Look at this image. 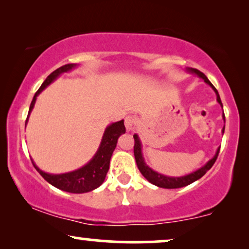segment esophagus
<instances>
[{
  "label": "esophagus",
  "mask_w": 249,
  "mask_h": 249,
  "mask_svg": "<svg viewBox=\"0 0 249 249\" xmlns=\"http://www.w3.org/2000/svg\"><path fill=\"white\" fill-rule=\"evenodd\" d=\"M136 124H137V119L135 117H132V115H128V117H125L124 125H125V129H127V131H131L132 129L135 128Z\"/></svg>",
  "instance_id": "obj_1"
}]
</instances>
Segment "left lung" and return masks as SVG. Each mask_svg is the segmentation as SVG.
Instances as JSON below:
<instances>
[{
    "instance_id": "left-lung-1",
    "label": "left lung",
    "mask_w": 249,
    "mask_h": 249,
    "mask_svg": "<svg viewBox=\"0 0 249 249\" xmlns=\"http://www.w3.org/2000/svg\"><path fill=\"white\" fill-rule=\"evenodd\" d=\"M186 70L190 73L196 74V76L202 78V79L205 81L207 85H210V86L212 87V89L215 91L217 103H219L221 107H222V102H221L220 95H219V93H217L216 88L213 86L212 83H211L209 79H207V77L205 76V74H204L203 72H200L199 70L194 69V68H187ZM222 117H223V121L226 122V118H224V114L222 115ZM222 132H224V128L222 129ZM134 139H135L134 154H135L136 163H137L139 171H141L142 175L144 176L149 182L153 183V185L160 187V188H166V189L181 188V187L188 186V185H190V183H193L194 181H196V180L200 179L207 171H209L211 168H212L213 164L216 161L217 155H219V152H220V148H217L215 155H214L213 158L211 159L205 165L202 166V168H199L198 170H196V171H194L192 173H188V175H186V176H181V177H169V176H164V175H162V173H159V172L154 171V170L151 169L147 164H146L145 160H144V158H142V142H141V139H139L137 134L134 135Z\"/></svg>"
}]
</instances>
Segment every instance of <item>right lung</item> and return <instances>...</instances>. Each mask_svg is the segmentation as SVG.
I'll list each match as a JSON object with an SVG mask.
<instances>
[{"mask_svg": "<svg viewBox=\"0 0 249 249\" xmlns=\"http://www.w3.org/2000/svg\"><path fill=\"white\" fill-rule=\"evenodd\" d=\"M76 67H78V64L76 63H69L66 64V66L60 67L59 69L53 71V72L44 80L42 86H40L39 89L36 91L35 96H34L32 101V104H30L28 118L30 112L33 111L34 105H35L37 96H38L50 84H52L61 73L69 72V71L74 69ZM28 118H27L26 120V124L27 122H28ZM124 132L125 127L124 120L114 122V124L107 125L103 134V137H102L100 147H98L97 152L95 153L93 159H91L87 164H85L79 169L74 170V171L61 173V175H52V173L42 171L32 160L33 164L35 166L37 171L40 173V176H42L47 182L51 183V185L54 187H56V188L63 190V192L72 194H83L91 192V190L98 188V187L104 182L105 177H107V173L108 171V168H110L111 156L113 154L115 147H117L118 139L122 134H124Z\"/></svg>", "mask_w": 249, "mask_h": 249, "instance_id": "add662e5", "label": "right lung"}]
</instances>
